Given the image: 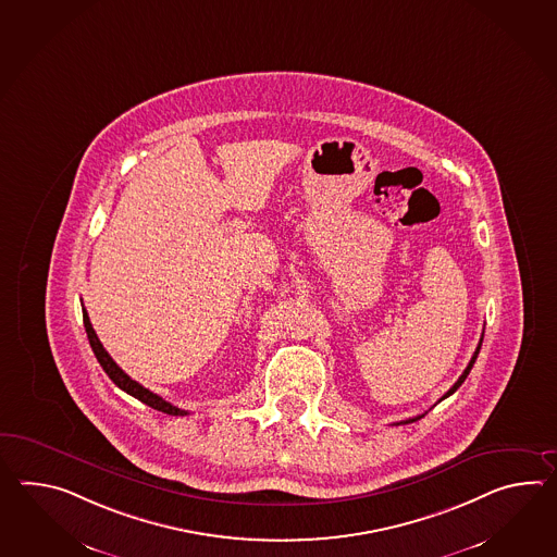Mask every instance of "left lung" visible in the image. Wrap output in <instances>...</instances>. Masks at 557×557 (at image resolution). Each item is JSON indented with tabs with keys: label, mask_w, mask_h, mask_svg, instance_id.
Returning <instances> with one entry per match:
<instances>
[{
	"label": "left lung",
	"mask_w": 557,
	"mask_h": 557,
	"mask_svg": "<svg viewBox=\"0 0 557 557\" xmlns=\"http://www.w3.org/2000/svg\"><path fill=\"white\" fill-rule=\"evenodd\" d=\"M482 342H483V335H482V339H480V344H478V347H475V354H473V356H471L470 363H468V368H466V370H463V373H461V375H459L458 382H456V384L451 385V387H449V389H447V392H445L444 397H442V399H445V397L451 396V394H454V392H456V389H458L459 385H461V384H463V382H466V377H468V375H470L471 368H473V363H475V359H478V354H480V349H482ZM442 399H440V401H442ZM440 401H437V404H440ZM421 418H423V416H416V418H409V420L399 421V423H411V421H418V420H421ZM399 423H397V425H399Z\"/></svg>",
	"instance_id": "left-lung-1"
}]
</instances>
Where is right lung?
Masks as SVG:
<instances>
[{
    "mask_svg": "<svg viewBox=\"0 0 557 557\" xmlns=\"http://www.w3.org/2000/svg\"><path fill=\"white\" fill-rule=\"evenodd\" d=\"M82 311H84V325H86L89 346L94 349V354H96V358H98L99 366H101L103 371L110 375V380H112L113 384L117 385L120 389H124L125 394H129V396L136 397L139 401H144V404L149 406V408L163 411V413H168V416H187L186 409L175 408V406H172L170 401L161 399L158 394L149 392V389H146L144 385L137 384L136 380H132V377H129V375H127V373H125V371L122 370L115 361H113L112 356L103 349V346H101V342L98 339V334L94 332L91 322H89V315H87V311L84 306H82Z\"/></svg>",
    "mask_w": 557,
    "mask_h": 557,
    "instance_id": "right-lung-1",
    "label": "right lung"
}]
</instances>
